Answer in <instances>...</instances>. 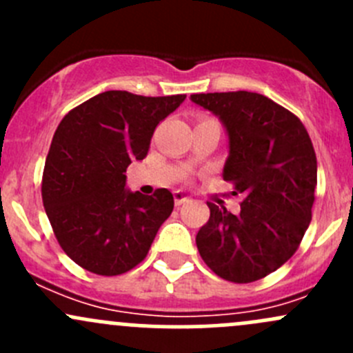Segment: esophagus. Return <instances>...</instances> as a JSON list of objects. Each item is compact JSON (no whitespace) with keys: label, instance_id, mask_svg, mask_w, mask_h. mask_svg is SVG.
I'll list each match as a JSON object with an SVG mask.
<instances>
[{"label":"esophagus","instance_id":"obj_1","mask_svg":"<svg viewBox=\"0 0 353 353\" xmlns=\"http://www.w3.org/2000/svg\"><path fill=\"white\" fill-rule=\"evenodd\" d=\"M174 201H176V205H183V203L190 201V196H188L186 191H176L174 193Z\"/></svg>","mask_w":353,"mask_h":353}]
</instances>
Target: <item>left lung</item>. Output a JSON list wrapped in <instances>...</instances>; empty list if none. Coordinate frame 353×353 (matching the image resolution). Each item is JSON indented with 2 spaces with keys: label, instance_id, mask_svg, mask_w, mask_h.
<instances>
[{
  "label": "left lung",
  "instance_id": "left-lung-1",
  "mask_svg": "<svg viewBox=\"0 0 353 353\" xmlns=\"http://www.w3.org/2000/svg\"><path fill=\"white\" fill-rule=\"evenodd\" d=\"M229 138L223 179L243 194L239 213L208 203L196 236L203 261L223 280L249 283L292 258L311 222L318 162L297 116L256 92L193 94Z\"/></svg>",
  "mask_w": 353,
  "mask_h": 353
}]
</instances>
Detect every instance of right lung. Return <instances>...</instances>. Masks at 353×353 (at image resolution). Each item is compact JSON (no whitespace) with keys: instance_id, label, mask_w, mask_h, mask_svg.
<instances>
[{"instance_id":"obj_1","label":"right lung","mask_w":353,"mask_h":353,"mask_svg":"<svg viewBox=\"0 0 353 353\" xmlns=\"http://www.w3.org/2000/svg\"><path fill=\"white\" fill-rule=\"evenodd\" d=\"M186 95L143 97L109 90L88 99L59 123L46 157L42 201L63 251L81 268L121 275L141 263L174 196L126 188L131 160H143L157 124Z\"/></svg>"}]
</instances>
